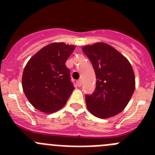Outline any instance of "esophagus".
I'll use <instances>...</instances> for the list:
<instances>
[{
  "label": "esophagus",
  "instance_id": "obj_1",
  "mask_svg": "<svg viewBox=\"0 0 155 155\" xmlns=\"http://www.w3.org/2000/svg\"><path fill=\"white\" fill-rule=\"evenodd\" d=\"M77 85L78 86V87H81V86L82 85V81H81V80L77 81Z\"/></svg>",
  "mask_w": 155,
  "mask_h": 155
}]
</instances>
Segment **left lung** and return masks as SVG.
Returning <instances> with one entry per match:
<instances>
[{
    "label": "left lung",
    "instance_id": "obj_1",
    "mask_svg": "<svg viewBox=\"0 0 155 155\" xmlns=\"http://www.w3.org/2000/svg\"><path fill=\"white\" fill-rule=\"evenodd\" d=\"M96 75L94 92L85 97L87 110L100 119L124 110L135 90V75L129 61L114 47L96 42L82 47Z\"/></svg>",
    "mask_w": 155,
    "mask_h": 155
}]
</instances>
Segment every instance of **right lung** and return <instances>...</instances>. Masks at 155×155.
<instances>
[{
	"label": "right lung",
	"instance_id": "add662e5",
	"mask_svg": "<svg viewBox=\"0 0 155 155\" xmlns=\"http://www.w3.org/2000/svg\"><path fill=\"white\" fill-rule=\"evenodd\" d=\"M74 45L53 42L30 58L22 74V88L33 107L44 113L64 107L74 89L66 61Z\"/></svg>",
	"mask_w": 155,
	"mask_h": 155
}]
</instances>
